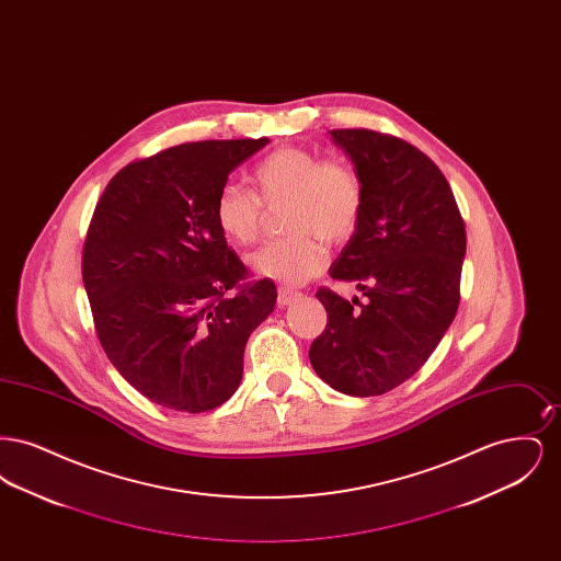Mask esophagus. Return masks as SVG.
<instances>
[{"mask_svg":"<svg viewBox=\"0 0 561 561\" xmlns=\"http://www.w3.org/2000/svg\"><path fill=\"white\" fill-rule=\"evenodd\" d=\"M300 296V293H296L294 288H279V293H277V302L282 305V307H288V305H293L294 300Z\"/></svg>","mask_w":561,"mask_h":561,"instance_id":"1","label":"esophagus"}]
</instances>
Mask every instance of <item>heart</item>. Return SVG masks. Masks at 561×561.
Listing matches in <instances>:
<instances>
[{"instance_id":"heart-1","label":"heart","mask_w":561,"mask_h":561,"mask_svg":"<svg viewBox=\"0 0 561 561\" xmlns=\"http://www.w3.org/2000/svg\"><path fill=\"white\" fill-rule=\"evenodd\" d=\"M254 193L240 185L220 188L214 218L225 238L254 243L265 208L286 204L282 227L290 236L267 241L250 254V268L273 282L300 284L325 265L328 243L347 241L359 227L366 188L359 172L343 160H323L302 147H282L259 161L250 174Z\"/></svg>"}]
</instances>
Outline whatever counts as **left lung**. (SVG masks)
<instances>
[{
	"label": "left lung",
	"instance_id": "left-lung-1",
	"mask_svg": "<svg viewBox=\"0 0 561 561\" xmlns=\"http://www.w3.org/2000/svg\"><path fill=\"white\" fill-rule=\"evenodd\" d=\"M330 134L366 188L359 227L330 277L353 282L366 302L320 288L328 323L309 359L332 389L370 398L419 373L450 328L467 233L453 188L423 151L366 128Z\"/></svg>",
	"mask_w": 561,
	"mask_h": 561
}]
</instances>
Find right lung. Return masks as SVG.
Returning <instances> with one entry per match:
<instances>
[{
  "instance_id": "1",
  "label": "right lung",
  "mask_w": 561,
  "mask_h": 561,
  "mask_svg": "<svg viewBox=\"0 0 561 561\" xmlns=\"http://www.w3.org/2000/svg\"><path fill=\"white\" fill-rule=\"evenodd\" d=\"M267 142H185L133 161L92 214L81 277L99 341L163 408L197 414L229 400L250 334L273 313L275 284H241L248 268L214 218L229 174Z\"/></svg>"
}]
</instances>
